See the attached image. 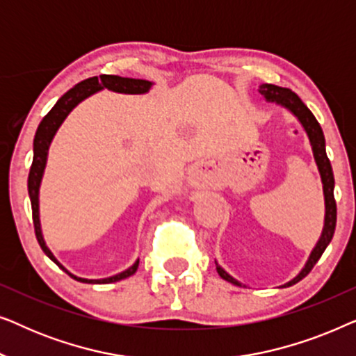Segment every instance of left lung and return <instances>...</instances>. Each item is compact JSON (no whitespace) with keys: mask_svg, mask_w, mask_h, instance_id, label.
<instances>
[{"mask_svg":"<svg viewBox=\"0 0 356 356\" xmlns=\"http://www.w3.org/2000/svg\"><path fill=\"white\" fill-rule=\"evenodd\" d=\"M259 92L261 95L266 97V100L277 102L279 105L289 108L291 113L298 118L300 123L303 124L306 134H308L309 138L311 147H313V155H314L316 165H318L319 168L321 181H323L324 204H325L323 235H321L318 245L314 246V250L311 251L309 259L303 267V270H301L293 280H290L289 284L284 285V286H290V285H295L296 282H300L301 279H305V277L309 274L311 269H313L316 262L319 261V257L323 256V252L325 251V248H327V245L334 236L335 223H337V206H335V199H334V173H332V167H330V160L327 159V154H325V139H324L323 128H321L318 120L314 118V115L311 113L308 106L301 102L300 97L296 95L295 92L286 89V87H279L274 84L259 86ZM217 272L223 280L230 282L233 285H241L240 282L233 279L232 275H228L220 266H217Z\"/></svg>","mask_w":356,"mask_h":356,"instance_id":"obj_1","label":"left lung"}]
</instances>
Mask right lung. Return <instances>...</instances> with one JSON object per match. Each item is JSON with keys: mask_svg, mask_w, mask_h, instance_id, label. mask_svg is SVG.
<instances>
[{"mask_svg": "<svg viewBox=\"0 0 356 356\" xmlns=\"http://www.w3.org/2000/svg\"><path fill=\"white\" fill-rule=\"evenodd\" d=\"M152 86V82L144 81V79H131V77H121V76H113V74H102V76H94L89 77V79L79 82L72 89L66 92L65 95L61 97L60 100L56 102L55 106L48 111V113L43 116V120L38 124L35 138H33V160L31 172H29V197H31L32 204V220H33V228H35V236L37 241L43 252L50 257V259L55 262L58 267H61L63 270L66 272L67 275L72 277L74 280L84 282V284H113V282L123 280L126 277L133 275L136 270H138L139 259L134 262L129 269H126L121 274H116L113 277H108V279H100V280H89V279H81V277L72 275L71 272H67L65 267H63L60 262L56 261V257L53 256V252L48 250L45 241H43L42 236V228H40V218H38V188H40V181L43 177V170H45L47 165V155L48 149H50L53 136L56 134L58 128H60L63 121L70 111L74 108V106L82 102L87 97L95 94L102 89H108L113 92H121V94H145Z\"/></svg>", "mask_w": 356, "mask_h": 356, "instance_id": "1", "label": "right lung"}]
</instances>
